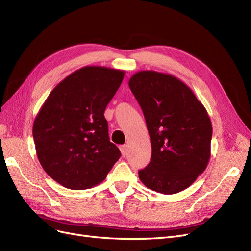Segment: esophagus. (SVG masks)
Instances as JSON below:
<instances>
[{
  "mask_svg": "<svg viewBox=\"0 0 251 251\" xmlns=\"http://www.w3.org/2000/svg\"><path fill=\"white\" fill-rule=\"evenodd\" d=\"M120 151H121V154H123V156H126V144H124V146H120Z\"/></svg>",
  "mask_w": 251,
  "mask_h": 251,
  "instance_id": "esophagus-1",
  "label": "esophagus"
}]
</instances>
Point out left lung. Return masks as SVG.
<instances>
[{
	"mask_svg": "<svg viewBox=\"0 0 251 251\" xmlns=\"http://www.w3.org/2000/svg\"><path fill=\"white\" fill-rule=\"evenodd\" d=\"M128 86L143 112L151 144V162L138 171L148 188L164 195L191 186L210 158L212 126L204 105L173 75L140 71Z\"/></svg>",
	"mask_w": 251,
	"mask_h": 251,
	"instance_id": "8db88e82",
	"label": "left lung"
}]
</instances>
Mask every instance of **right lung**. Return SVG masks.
<instances>
[{"mask_svg":"<svg viewBox=\"0 0 251 251\" xmlns=\"http://www.w3.org/2000/svg\"><path fill=\"white\" fill-rule=\"evenodd\" d=\"M125 71L88 66L52 90L33 124L43 169L63 186L80 191L100 183L120 158L109 138L104 110Z\"/></svg>","mask_w":251,"mask_h":251,"instance_id":"1","label":"right lung"}]
</instances>
